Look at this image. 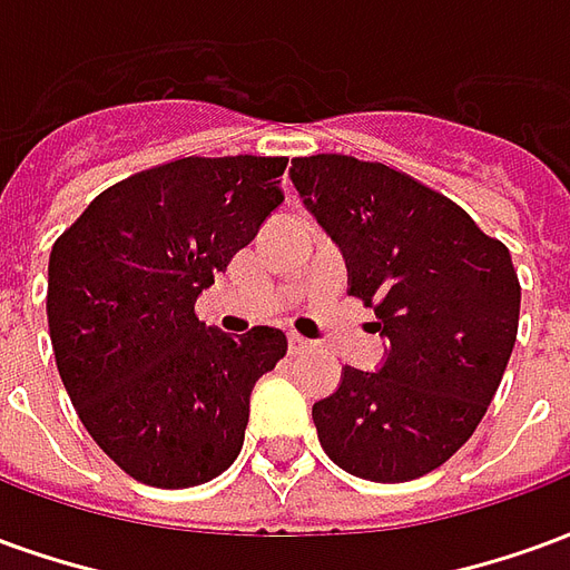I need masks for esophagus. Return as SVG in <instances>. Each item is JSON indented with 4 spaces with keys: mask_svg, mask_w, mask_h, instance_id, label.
Segmentation results:
<instances>
[{
    "mask_svg": "<svg viewBox=\"0 0 570 570\" xmlns=\"http://www.w3.org/2000/svg\"><path fill=\"white\" fill-rule=\"evenodd\" d=\"M311 347H314L311 338H302L298 333H289V354H305V351H311Z\"/></svg>",
    "mask_w": 570,
    "mask_h": 570,
    "instance_id": "34e87169",
    "label": "esophagus"
}]
</instances>
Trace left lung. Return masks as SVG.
I'll return each mask as SVG.
<instances>
[{"label": "left lung", "instance_id": "obj_1", "mask_svg": "<svg viewBox=\"0 0 570 570\" xmlns=\"http://www.w3.org/2000/svg\"><path fill=\"white\" fill-rule=\"evenodd\" d=\"M289 179L387 342L379 370L345 366L311 409L323 452L370 482L424 476L473 436L510 363L522 298L510 249L384 164L311 155Z\"/></svg>", "mask_w": 570, "mask_h": 570}]
</instances>
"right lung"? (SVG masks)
<instances>
[{
    "instance_id": "right-lung-1",
    "label": "right lung",
    "mask_w": 570,
    "mask_h": 570,
    "mask_svg": "<svg viewBox=\"0 0 570 570\" xmlns=\"http://www.w3.org/2000/svg\"><path fill=\"white\" fill-rule=\"evenodd\" d=\"M286 158H179L106 188L57 237L48 330L57 372L94 442L155 489L235 464L249 394L286 335L219 333L195 302L281 204Z\"/></svg>"
}]
</instances>
